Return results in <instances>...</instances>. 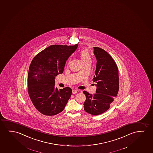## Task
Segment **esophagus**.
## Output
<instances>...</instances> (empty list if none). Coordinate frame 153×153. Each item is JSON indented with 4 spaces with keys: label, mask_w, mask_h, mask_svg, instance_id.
<instances>
[{
    "label": "esophagus",
    "mask_w": 153,
    "mask_h": 153,
    "mask_svg": "<svg viewBox=\"0 0 153 153\" xmlns=\"http://www.w3.org/2000/svg\"><path fill=\"white\" fill-rule=\"evenodd\" d=\"M78 92V90L77 89H73V94H77Z\"/></svg>",
    "instance_id": "1"
}]
</instances>
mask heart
Masks as SVG:
<instances>
[{
	"label": "heart",
	"mask_w": 153,
	"mask_h": 153,
	"mask_svg": "<svg viewBox=\"0 0 153 153\" xmlns=\"http://www.w3.org/2000/svg\"><path fill=\"white\" fill-rule=\"evenodd\" d=\"M80 57L82 62L86 61H91V56L90 54L87 50L82 51L80 52Z\"/></svg>",
	"instance_id": "heart-1"
}]
</instances>
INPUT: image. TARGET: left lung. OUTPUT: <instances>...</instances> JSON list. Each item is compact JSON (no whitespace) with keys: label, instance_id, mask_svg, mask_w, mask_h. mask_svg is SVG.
<instances>
[{"label":"left lung","instance_id":"8db88e82","mask_svg":"<svg viewBox=\"0 0 153 153\" xmlns=\"http://www.w3.org/2000/svg\"><path fill=\"white\" fill-rule=\"evenodd\" d=\"M97 59L96 70L92 80L96 82V93L84 91L86 96L84 110L92 115H99L107 111L117 97L119 89V71L115 61L105 51L94 47Z\"/></svg>","mask_w":153,"mask_h":153}]
</instances>
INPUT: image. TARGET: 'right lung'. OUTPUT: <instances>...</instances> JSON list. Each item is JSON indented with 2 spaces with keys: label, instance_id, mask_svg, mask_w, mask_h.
Segmentation results:
<instances>
[{
  "label": "right lung",
  "instance_id": "right-lung-1",
  "mask_svg": "<svg viewBox=\"0 0 153 153\" xmlns=\"http://www.w3.org/2000/svg\"><path fill=\"white\" fill-rule=\"evenodd\" d=\"M74 45H52L39 53L30 65L27 75L28 94L40 113L48 116L63 111L71 96L72 90L55 87V78L63 73L66 61L75 52Z\"/></svg>",
  "mask_w": 153,
  "mask_h": 153
}]
</instances>
